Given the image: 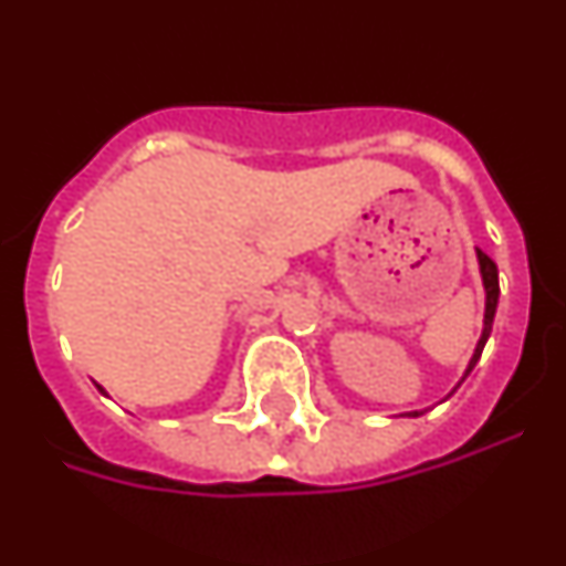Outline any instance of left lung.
<instances>
[{"label":"left lung","instance_id":"left-lung-1","mask_svg":"<svg viewBox=\"0 0 566 566\" xmlns=\"http://www.w3.org/2000/svg\"><path fill=\"white\" fill-rule=\"evenodd\" d=\"M479 269H482V283H484V294H488V303H484V328H482V337H479L476 343V352H473V357H470L468 363V371H464V377H468L470 371H473V365L479 363V357H482L484 352V343H488L490 332H493V317H496V306H499V269L496 263L488 258V254L479 249ZM462 377V379H464ZM408 417H419L417 411L408 413Z\"/></svg>","mask_w":566,"mask_h":566}]
</instances>
